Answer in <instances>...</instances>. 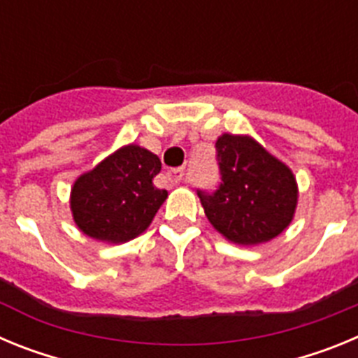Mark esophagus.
I'll return each instance as SVG.
<instances>
[{
	"mask_svg": "<svg viewBox=\"0 0 358 358\" xmlns=\"http://www.w3.org/2000/svg\"><path fill=\"white\" fill-rule=\"evenodd\" d=\"M169 179L170 182L177 185V182H181L185 179V169H173L169 172Z\"/></svg>",
	"mask_w": 358,
	"mask_h": 358,
	"instance_id": "34e87169",
	"label": "esophagus"
}]
</instances>
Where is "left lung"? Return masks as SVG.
Segmentation results:
<instances>
[{
	"instance_id": "1",
	"label": "left lung",
	"mask_w": 358,
	"mask_h": 358,
	"mask_svg": "<svg viewBox=\"0 0 358 358\" xmlns=\"http://www.w3.org/2000/svg\"><path fill=\"white\" fill-rule=\"evenodd\" d=\"M215 148L222 182L213 194L197 192L211 226L238 245L276 238L296 213L292 170L251 136L222 134Z\"/></svg>"
}]
</instances>
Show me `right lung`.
Wrapping results in <instances>:
<instances>
[{
	"label": "right lung",
	"instance_id": "1",
	"mask_svg": "<svg viewBox=\"0 0 358 358\" xmlns=\"http://www.w3.org/2000/svg\"><path fill=\"white\" fill-rule=\"evenodd\" d=\"M161 161L140 145H125L82 173L71 188L73 220L84 235L123 243L141 235L169 197L154 186Z\"/></svg>",
	"mask_w": 358,
	"mask_h": 358
}]
</instances>
